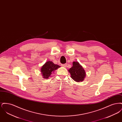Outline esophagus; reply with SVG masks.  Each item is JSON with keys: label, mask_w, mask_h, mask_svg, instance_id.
Here are the masks:
<instances>
[{"label": "esophagus", "mask_w": 122, "mask_h": 122, "mask_svg": "<svg viewBox=\"0 0 122 122\" xmlns=\"http://www.w3.org/2000/svg\"><path fill=\"white\" fill-rule=\"evenodd\" d=\"M61 66H63V67H66V66H67V64H61Z\"/></svg>", "instance_id": "1"}]
</instances>
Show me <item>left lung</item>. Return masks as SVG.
<instances>
[{
  "label": "left lung",
  "mask_w": 122,
  "mask_h": 122,
  "mask_svg": "<svg viewBox=\"0 0 122 122\" xmlns=\"http://www.w3.org/2000/svg\"><path fill=\"white\" fill-rule=\"evenodd\" d=\"M69 72L72 79L78 82L83 81L86 77L85 70L78 62L73 63V66L69 70Z\"/></svg>",
  "instance_id": "8db88e82"
}]
</instances>
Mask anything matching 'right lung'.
<instances>
[{
	"instance_id": "1",
	"label": "right lung",
	"mask_w": 122,
	"mask_h": 122,
	"mask_svg": "<svg viewBox=\"0 0 122 122\" xmlns=\"http://www.w3.org/2000/svg\"><path fill=\"white\" fill-rule=\"evenodd\" d=\"M59 67V65L53 64L51 61L46 62L41 68V72L43 78L45 79L48 78L52 73Z\"/></svg>"
}]
</instances>
